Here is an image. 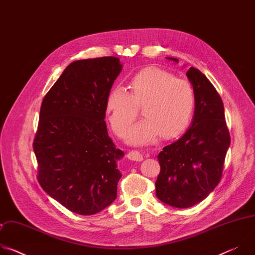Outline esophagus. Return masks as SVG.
<instances>
[{
    "label": "esophagus",
    "instance_id": "34e87169",
    "mask_svg": "<svg viewBox=\"0 0 255 255\" xmlns=\"http://www.w3.org/2000/svg\"><path fill=\"white\" fill-rule=\"evenodd\" d=\"M127 157L132 161H142L143 160V155L136 150L129 151V153L127 154Z\"/></svg>",
    "mask_w": 255,
    "mask_h": 255
}]
</instances>
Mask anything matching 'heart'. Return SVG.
Wrapping results in <instances>:
<instances>
[{"label": "heart", "instance_id": "obj_1", "mask_svg": "<svg viewBox=\"0 0 255 255\" xmlns=\"http://www.w3.org/2000/svg\"><path fill=\"white\" fill-rule=\"evenodd\" d=\"M195 104L191 85L168 72L150 67L140 71L131 82V93L118 86L109 93L106 110L114 132L123 137L144 106V120L134 125L127 142L137 146L151 145L164 134L174 137L189 125Z\"/></svg>", "mask_w": 255, "mask_h": 255}]
</instances>
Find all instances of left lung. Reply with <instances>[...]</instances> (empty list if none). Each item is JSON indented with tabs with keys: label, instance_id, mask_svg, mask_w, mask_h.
<instances>
[{
	"label": "left lung",
	"instance_id": "obj_1",
	"mask_svg": "<svg viewBox=\"0 0 255 255\" xmlns=\"http://www.w3.org/2000/svg\"><path fill=\"white\" fill-rule=\"evenodd\" d=\"M187 77L195 96L193 122L183 136L157 155L160 172L155 181L156 197L181 209L199 204L219 184L230 146L221 97L199 69L190 67Z\"/></svg>",
	"mask_w": 255,
	"mask_h": 255
}]
</instances>
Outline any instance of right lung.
I'll return each mask as SVG.
<instances>
[{
    "label": "right lung",
    "instance_id": "obj_1",
    "mask_svg": "<svg viewBox=\"0 0 255 255\" xmlns=\"http://www.w3.org/2000/svg\"><path fill=\"white\" fill-rule=\"evenodd\" d=\"M114 56L71 62L45 95L33 149L42 189L67 210L89 216L111 205L124 152L108 135L106 101L122 70Z\"/></svg>",
    "mask_w": 255,
    "mask_h": 255
}]
</instances>
